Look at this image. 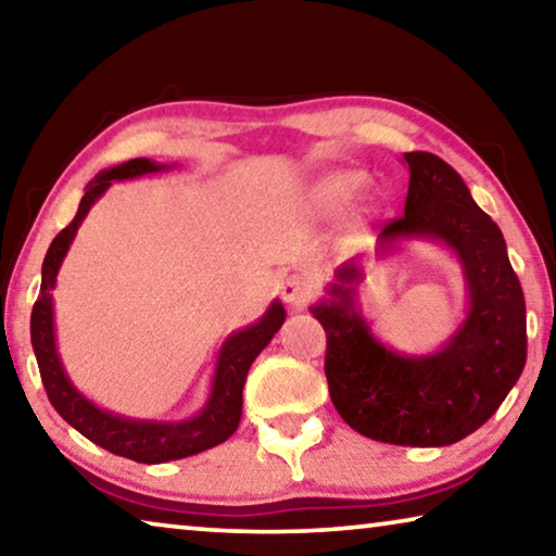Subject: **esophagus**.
Returning <instances> with one entry per match:
<instances>
[{
	"instance_id": "34e87169",
	"label": "esophagus",
	"mask_w": 556,
	"mask_h": 556,
	"mask_svg": "<svg viewBox=\"0 0 556 556\" xmlns=\"http://www.w3.org/2000/svg\"><path fill=\"white\" fill-rule=\"evenodd\" d=\"M312 296H314V285L312 279L304 275H291L285 279V285H281V299H285L291 308H296V312L306 308Z\"/></svg>"
}]
</instances>
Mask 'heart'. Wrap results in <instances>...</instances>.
Segmentation results:
<instances>
[{
  "instance_id": "b5f03b06",
  "label": "heart",
  "mask_w": 556,
  "mask_h": 556,
  "mask_svg": "<svg viewBox=\"0 0 556 556\" xmlns=\"http://www.w3.org/2000/svg\"><path fill=\"white\" fill-rule=\"evenodd\" d=\"M365 181H368V178H365L363 172H355V168H338V172H328L324 176H318L312 184V188H308V195H306L308 205H312L316 213L333 215L338 211H343L345 205L363 191ZM375 211H378V205H375L370 195H365V199L355 203L357 220L370 218Z\"/></svg>"
}]
</instances>
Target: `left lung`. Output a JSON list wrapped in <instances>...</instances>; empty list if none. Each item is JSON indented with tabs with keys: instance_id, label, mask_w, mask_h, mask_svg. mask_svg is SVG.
I'll return each instance as SVG.
<instances>
[{
	"instance_id": "obj_1",
	"label": "left lung",
	"mask_w": 556,
	"mask_h": 556,
	"mask_svg": "<svg viewBox=\"0 0 556 556\" xmlns=\"http://www.w3.org/2000/svg\"><path fill=\"white\" fill-rule=\"evenodd\" d=\"M404 215L378 235V255L402 242L441 244L460 265L466 314L437 351L400 353L361 312L365 267L343 262L312 306L326 331L333 407L357 434L397 446H448L485 425L520 378L527 357L525 296L491 215L444 159L409 152Z\"/></svg>"
}]
</instances>
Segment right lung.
<instances>
[{"instance_id": "1", "label": "right lung", "mask_w": 556, "mask_h": 556, "mask_svg": "<svg viewBox=\"0 0 556 556\" xmlns=\"http://www.w3.org/2000/svg\"><path fill=\"white\" fill-rule=\"evenodd\" d=\"M164 168L172 166L142 156L110 166L92 178L86 186V195L80 199L75 218L68 228L55 235L49 252H46L41 267V291L31 312V345L53 409L73 429H78L83 437L90 439L92 444L108 448L115 456L137 460V464H166V460L201 454V451H208L223 444L225 439H230L242 417V388L244 380H248L250 365L265 351L287 318L281 301L275 299L255 324L238 328V331L225 338L218 357H215L208 397H205L203 407L188 419L162 421L125 417V414L100 407L75 388L63 368L59 343H55L53 289L55 279H59V269L65 255H68L75 232H78L92 205L105 195L112 181H129V178L156 174L164 172Z\"/></svg>"}]
</instances>
